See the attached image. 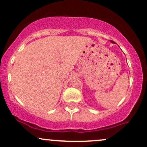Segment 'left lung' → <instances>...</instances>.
Segmentation results:
<instances>
[{
  "label": "left lung",
  "mask_w": 147,
  "mask_h": 147,
  "mask_svg": "<svg viewBox=\"0 0 147 147\" xmlns=\"http://www.w3.org/2000/svg\"><path fill=\"white\" fill-rule=\"evenodd\" d=\"M110 41H111V42H112V43H114V42L112 41V40H110Z\"/></svg>",
  "instance_id": "8db88e82"
}]
</instances>
